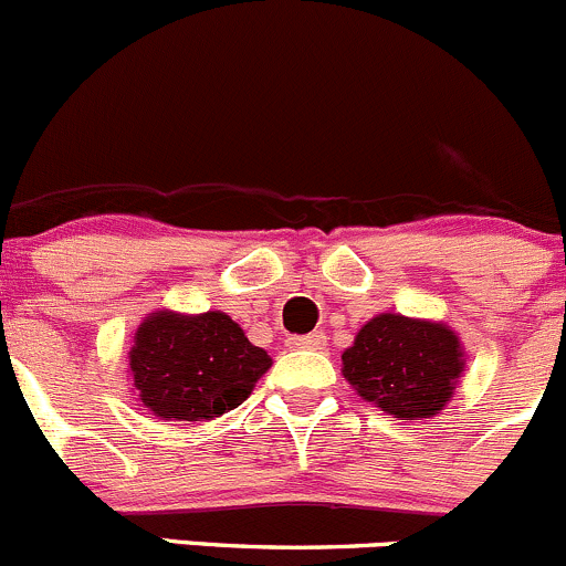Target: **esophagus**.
<instances>
[{
  "instance_id": "34e87169",
  "label": "esophagus",
  "mask_w": 566,
  "mask_h": 566,
  "mask_svg": "<svg viewBox=\"0 0 566 566\" xmlns=\"http://www.w3.org/2000/svg\"><path fill=\"white\" fill-rule=\"evenodd\" d=\"M289 346H291V349H322V346H324V333L291 335Z\"/></svg>"
}]
</instances>
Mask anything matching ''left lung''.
<instances>
[{
	"label": "left lung",
	"instance_id": "8db88e82",
	"mask_svg": "<svg viewBox=\"0 0 566 566\" xmlns=\"http://www.w3.org/2000/svg\"><path fill=\"white\" fill-rule=\"evenodd\" d=\"M352 388L401 421L438 416L460 379V338L446 324L382 313L340 355Z\"/></svg>",
	"mask_w": 566,
	"mask_h": 566
}]
</instances>
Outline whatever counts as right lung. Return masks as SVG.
Instances as JSON below:
<instances>
[{
	"instance_id": "right-lung-1",
	"label": "right lung",
	"mask_w": 566,
	"mask_h": 566,
	"mask_svg": "<svg viewBox=\"0 0 566 566\" xmlns=\"http://www.w3.org/2000/svg\"><path fill=\"white\" fill-rule=\"evenodd\" d=\"M134 390L165 421H211L242 405L272 366L244 329L220 311L154 313L128 352Z\"/></svg>"
}]
</instances>
